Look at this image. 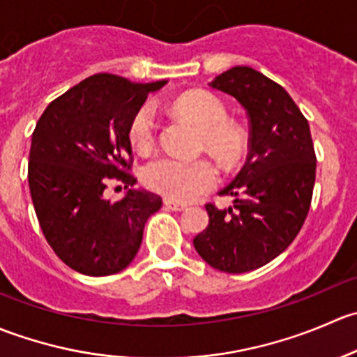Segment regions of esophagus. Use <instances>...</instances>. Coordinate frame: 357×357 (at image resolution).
<instances>
[{"instance_id": "obj_1", "label": "esophagus", "mask_w": 357, "mask_h": 357, "mask_svg": "<svg viewBox=\"0 0 357 357\" xmlns=\"http://www.w3.org/2000/svg\"><path fill=\"white\" fill-rule=\"evenodd\" d=\"M164 205L169 208V211H176V212H181V211H185V208H186L185 204H178V202H172L169 199L164 200Z\"/></svg>"}]
</instances>
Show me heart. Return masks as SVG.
Returning <instances> with one entry per match:
<instances>
[{
    "mask_svg": "<svg viewBox=\"0 0 357 357\" xmlns=\"http://www.w3.org/2000/svg\"><path fill=\"white\" fill-rule=\"evenodd\" d=\"M179 115L202 129V145L225 165H233L243 155L247 135L236 122L228 121L225 103L205 91H190L174 102ZM128 138L139 153L150 152L155 145L157 122L150 105H143L132 115ZM143 181L153 192L169 200L192 202L208 192L218 183V169L207 158L185 160L176 157H158L143 169Z\"/></svg>",
    "mask_w": 357,
    "mask_h": 357,
    "instance_id": "obj_1",
    "label": "heart"
}]
</instances>
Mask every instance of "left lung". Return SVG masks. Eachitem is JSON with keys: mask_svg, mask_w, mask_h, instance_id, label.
<instances>
[{"mask_svg": "<svg viewBox=\"0 0 357 357\" xmlns=\"http://www.w3.org/2000/svg\"><path fill=\"white\" fill-rule=\"evenodd\" d=\"M247 110L248 157L221 190L233 207L205 205L208 226L193 238L199 255L225 273L268 264L301 231L316 179V153L307 119L289 93L252 67H233L211 82Z\"/></svg>", "mask_w": 357, "mask_h": 357, "instance_id": "left-lung-1", "label": "left lung"}]
</instances>
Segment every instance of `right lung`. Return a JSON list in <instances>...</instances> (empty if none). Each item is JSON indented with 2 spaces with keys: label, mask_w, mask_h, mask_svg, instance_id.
Returning a JSON list of instances; mask_svg holds the SVG:
<instances>
[{
  "label": "right lung",
  "mask_w": 357,
  "mask_h": 357,
  "mask_svg": "<svg viewBox=\"0 0 357 357\" xmlns=\"http://www.w3.org/2000/svg\"><path fill=\"white\" fill-rule=\"evenodd\" d=\"M167 81L139 84L95 74L53 100L36 124L29 188L46 242L74 271L109 276L138 254L145 222L162 199L132 188L128 128L149 93ZM129 188L124 199L105 197L110 178Z\"/></svg>",
  "instance_id": "obj_1"
}]
</instances>
